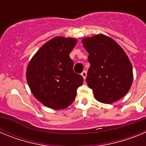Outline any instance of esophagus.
Segmentation results:
<instances>
[{
    "label": "esophagus",
    "mask_w": 146,
    "mask_h": 146,
    "mask_svg": "<svg viewBox=\"0 0 146 146\" xmlns=\"http://www.w3.org/2000/svg\"><path fill=\"white\" fill-rule=\"evenodd\" d=\"M81 75L82 76V77H83V79L86 80V76H87V72H86V71H83V72L81 73Z\"/></svg>",
    "instance_id": "esophagus-1"
}]
</instances>
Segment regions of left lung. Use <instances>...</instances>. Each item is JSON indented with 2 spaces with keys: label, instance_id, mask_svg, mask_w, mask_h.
Masks as SVG:
<instances>
[{
  "label": "left lung",
  "instance_id": "8db88e82",
  "mask_svg": "<svg viewBox=\"0 0 146 146\" xmlns=\"http://www.w3.org/2000/svg\"><path fill=\"white\" fill-rule=\"evenodd\" d=\"M89 53L86 82L95 99L105 104L118 101L127 94L133 81L131 62L122 47L105 35L82 40Z\"/></svg>",
  "mask_w": 146,
  "mask_h": 146
}]
</instances>
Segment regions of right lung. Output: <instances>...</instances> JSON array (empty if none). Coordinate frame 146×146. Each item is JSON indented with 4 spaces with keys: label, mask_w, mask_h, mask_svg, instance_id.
I'll use <instances>...</instances> for the list:
<instances>
[{
    "label": "right lung",
    "mask_w": 146,
    "mask_h": 146,
    "mask_svg": "<svg viewBox=\"0 0 146 146\" xmlns=\"http://www.w3.org/2000/svg\"><path fill=\"white\" fill-rule=\"evenodd\" d=\"M77 39L57 36L43 44L30 60L26 79L33 96L55 110L64 109L75 99L83 77L73 71L69 57Z\"/></svg>",
    "instance_id": "right-lung-1"
}]
</instances>
